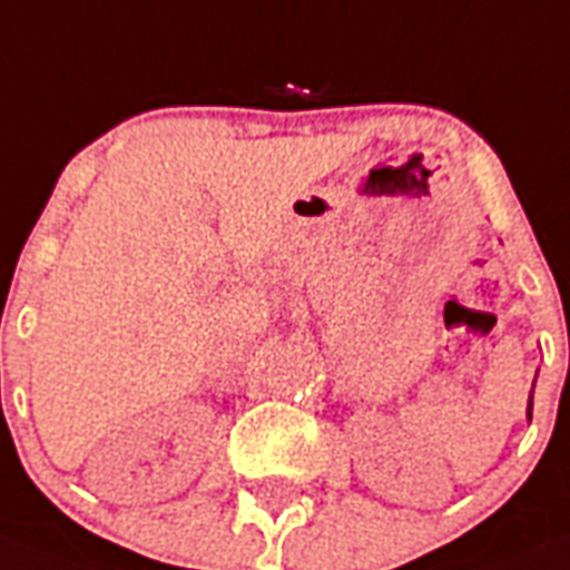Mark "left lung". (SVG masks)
<instances>
[{
  "instance_id": "8db88e82",
  "label": "left lung",
  "mask_w": 570,
  "mask_h": 570,
  "mask_svg": "<svg viewBox=\"0 0 570 570\" xmlns=\"http://www.w3.org/2000/svg\"><path fill=\"white\" fill-rule=\"evenodd\" d=\"M527 412H529V419H532V394H529V410Z\"/></svg>"
}]
</instances>
